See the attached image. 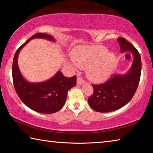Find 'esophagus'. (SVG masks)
Returning a JSON list of instances; mask_svg holds the SVG:
<instances>
[{"label":"esophagus","instance_id":"1","mask_svg":"<svg viewBox=\"0 0 153 153\" xmlns=\"http://www.w3.org/2000/svg\"><path fill=\"white\" fill-rule=\"evenodd\" d=\"M85 82V81L84 80V79L82 78V77L80 76H78L77 77V84H79V85H80V84H82Z\"/></svg>","mask_w":153,"mask_h":153}]
</instances>
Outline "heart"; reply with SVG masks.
<instances>
[{
    "label": "heart",
    "mask_w": 153,
    "mask_h": 153,
    "mask_svg": "<svg viewBox=\"0 0 153 153\" xmlns=\"http://www.w3.org/2000/svg\"><path fill=\"white\" fill-rule=\"evenodd\" d=\"M72 58L77 67L87 68L88 76L96 82L108 78L116 62L115 55L102 46L80 47L74 51Z\"/></svg>",
    "instance_id": "heart-1"
}]
</instances>
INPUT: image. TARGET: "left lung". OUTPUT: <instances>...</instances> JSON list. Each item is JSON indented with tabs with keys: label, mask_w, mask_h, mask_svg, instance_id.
Segmentation results:
<instances>
[{
	"label": "left lung",
	"mask_w": 153,
	"mask_h": 153,
	"mask_svg": "<svg viewBox=\"0 0 153 153\" xmlns=\"http://www.w3.org/2000/svg\"><path fill=\"white\" fill-rule=\"evenodd\" d=\"M121 52L133 55V62L127 74L113 75L105 83L93 84V93L88 98L93 110L100 113L116 111L130 102L140 82L142 60L136 48L125 38H117Z\"/></svg>",
	"instance_id": "8db88e82"
}]
</instances>
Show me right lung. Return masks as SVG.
<instances>
[{
	"label": "right lung",
	"instance_id": "right-lung-1",
	"mask_svg": "<svg viewBox=\"0 0 153 153\" xmlns=\"http://www.w3.org/2000/svg\"><path fill=\"white\" fill-rule=\"evenodd\" d=\"M33 38H44L55 41L53 36L44 33H36L22 45L16 52L12 64V77L16 92L22 102L36 112L53 113L62 108L70 88L76 84V76L67 77L58 71L49 80L32 83L26 81L20 74L18 66V56L25 45Z\"/></svg>",
	"mask_w": 153,
	"mask_h": 153
}]
</instances>
